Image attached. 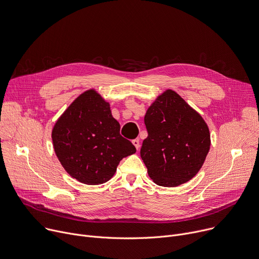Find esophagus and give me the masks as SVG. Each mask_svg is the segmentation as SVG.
Here are the masks:
<instances>
[{
  "label": "esophagus",
  "mask_w": 259,
  "mask_h": 259,
  "mask_svg": "<svg viewBox=\"0 0 259 259\" xmlns=\"http://www.w3.org/2000/svg\"><path fill=\"white\" fill-rule=\"evenodd\" d=\"M132 144H133V146L135 147V149H136V150H138V149H139L140 145H139V139H138V138L133 139V140H132Z\"/></svg>",
  "instance_id": "1"
}]
</instances>
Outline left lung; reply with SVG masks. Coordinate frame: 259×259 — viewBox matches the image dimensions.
Segmentation results:
<instances>
[{"instance_id":"obj_1","label":"left lung","mask_w":259,"mask_h":259,"mask_svg":"<svg viewBox=\"0 0 259 259\" xmlns=\"http://www.w3.org/2000/svg\"><path fill=\"white\" fill-rule=\"evenodd\" d=\"M145 124L148 137L140 157L153 182L177 187L193 179L210 146L209 130L202 116L168 89L148 108Z\"/></svg>"}]
</instances>
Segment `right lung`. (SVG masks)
<instances>
[{"label":"right lung","instance_id":"obj_1","mask_svg":"<svg viewBox=\"0 0 259 259\" xmlns=\"http://www.w3.org/2000/svg\"><path fill=\"white\" fill-rule=\"evenodd\" d=\"M52 138L64 169L85 185L106 183L120 161L136 152L120 134L109 103L94 89L80 94L61 114Z\"/></svg>","mask_w":259,"mask_h":259}]
</instances>
